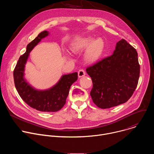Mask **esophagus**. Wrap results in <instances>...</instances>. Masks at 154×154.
Wrapping results in <instances>:
<instances>
[{"mask_svg":"<svg viewBox=\"0 0 154 154\" xmlns=\"http://www.w3.org/2000/svg\"><path fill=\"white\" fill-rule=\"evenodd\" d=\"M85 75V71L83 69H80V70L79 71V72H78L79 77H83Z\"/></svg>","mask_w":154,"mask_h":154,"instance_id":"obj_1","label":"esophagus"}]
</instances>
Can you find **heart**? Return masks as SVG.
<instances>
[{
	"instance_id": "b5f03b06",
	"label": "heart",
	"mask_w": 154,
	"mask_h": 154,
	"mask_svg": "<svg viewBox=\"0 0 154 154\" xmlns=\"http://www.w3.org/2000/svg\"><path fill=\"white\" fill-rule=\"evenodd\" d=\"M105 47L103 39L92 36L82 37L74 39L71 44V48L75 52L86 51L85 59L90 63L97 61L102 57Z\"/></svg>"
}]
</instances>
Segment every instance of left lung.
<instances>
[{
    "label": "left lung",
    "mask_w": 154,
    "mask_h": 154,
    "mask_svg": "<svg viewBox=\"0 0 154 154\" xmlns=\"http://www.w3.org/2000/svg\"><path fill=\"white\" fill-rule=\"evenodd\" d=\"M86 71L93 82V102L102 109L118 106L126 102L137 86L140 72L137 52L122 39L112 55Z\"/></svg>",
    "instance_id": "left-lung-1"
}]
</instances>
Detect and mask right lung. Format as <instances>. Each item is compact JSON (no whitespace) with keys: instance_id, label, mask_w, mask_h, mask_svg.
Masks as SVG:
<instances>
[{"instance_id":"1","label":"right lung","mask_w":154,"mask_h":154,"mask_svg":"<svg viewBox=\"0 0 154 154\" xmlns=\"http://www.w3.org/2000/svg\"><path fill=\"white\" fill-rule=\"evenodd\" d=\"M48 35L49 32L43 31L29 44L26 52L18 60L13 71V77L18 94L27 105L40 112H55L61 109L66 103L71 86L77 80V72L62 75L56 85L46 90L34 88L24 79L25 66L30 52L42 38Z\"/></svg>"}]
</instances>
